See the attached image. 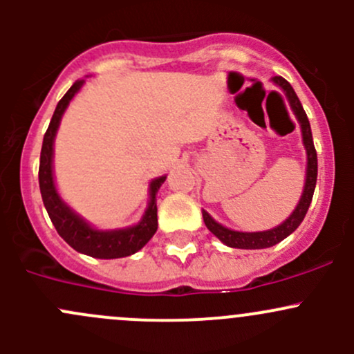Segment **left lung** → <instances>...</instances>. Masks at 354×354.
<instances>
[{"label":"left lung","mask_w":354,"mask_h":354,"mask_svg":"<svg viewBox=\"0 0 354 354\" xmlns=\"http://www.w3.org/2000/svg\"><path fill=\"white\" fill-rule=\"evenodd\" d=\"M276 85H279L284 92H286L289 104H291L292 111H295L296 118H298L299 124H301V133H303V144H305L306 156H308V164H306V180H305V190H303L299 203L296 205L295 212L284 221L281 226L274 227L269 231H260V233H240V231H231L227 227L221 226L219 223L212 219L205 210H202L203 223H205L207 230L212 234H216L224 245L231 246V248H243V250H259V248H269V246L277 245L279 241H283L284 238H288L296 227L301 224V221L305 219L306 212H308V207L312 203L313 192H315L317 185V151L315 145H313L312 138V130H310V121L306 118L305 109H303L301 102H299L298 95L292 91L291 84L283 77H274Z\"/></svg>","instance_id":"obj_1"}]
</instances>
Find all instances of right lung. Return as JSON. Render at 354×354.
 Returning a JSON list of instances; mask_svg holds the SVG:
<instances>
[{"label":"right lung","mask_w":354,"mask_h":354,"mask_svg":"<svg viewBox=\"0 0 354 354\" xmlns=\"http://www.w3.org/2000/svg\"><path fill=\"white\" fill-rule=\"evenodd\" d=\"M84 80H77L56 106L55 114L51 118L48 130L44 133L41 149V162H39V187H41L42 202L49 214V219L55 224L59 236L66 241L71 248L85 253L95 259H121L131 253L138 252L157 231V203L156 194L160 185L166 181V176L157 178L151 183V202L145 216L142 217L137 226L116 231H99L88 226L84 219L77 216L70 207L65 205L56 192L55 180H53V142H55L56 130L59 127L63 113L66 106L73 99V95L80 91Z\"/></svg>","instance_id":"1"}]
</instances>
